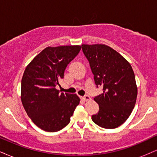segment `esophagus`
Returning <instances> with one entry per match:
<instances>
[{"label":"esophagus","instance_id":"obj_1","mask_svg":"<svg viewBox=\"0 0 157 157\" xmlns=\"http://www.w3.org/2000/svg\"><path fill=\"white\" fill-rule=\"evenodd\" d=\"M82 99L84 100V101H89V100H91V97L88 96V95H86V96L82 97Z\"/></svg>","mask_w":157,"mask_h":157}]
</instances>
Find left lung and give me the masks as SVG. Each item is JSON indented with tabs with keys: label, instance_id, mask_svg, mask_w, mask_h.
I'll return each instance as SVG.
<instances>
[{
	"label": "left lung",
	"instance_id": "left-lung-1",
	"mask_svg": "<svg viewBox=\"0 0 157 157\" xmlns=\"http://www.w3.org/2000/svg\"><path fill=\"white\" fill-rule=\"evenodd\" d=\"M95 84L103 93L94 98L100 107L92 115L94 123L104 128H116L123 124L134 109L137 86L131 64L112 48L105 44H82Z\"/></svg>",
	"mask_w": 157,
	"mask_h": 157
}]
</instances>
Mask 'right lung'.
Masks as SVG:
<instances>
[{
  "label": "right lung",
  "mask_w": 157,
  "mask_h": 157,
  "mask_svg": "<svg viewBox=\"0 0 157 157\" xmlns=\"http://www.w3.org/2000/svg\"><path fill=\"white\" fill-rule=\"evenodd\" d=\"M80 46L46 47L26 66L21 80V101L32 122L42 130L55 132L66 127L80 103L77 94L56 89L67 65Z\"/></svg>",
  "instance_id": "1"
}]
</instances>
